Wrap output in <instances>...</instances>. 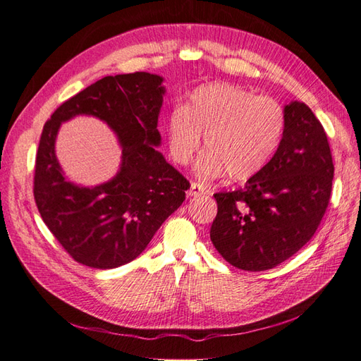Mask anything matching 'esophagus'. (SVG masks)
Here are the masks:
<instances>
[{"label": "esophagus", "mask_w": 361, "mask_h": 361, "mask_svg": "<svg viewBox=\"0 0 361 361\" xmlns=\"http://www.w3.org/2000/svg\"><path fill=\"white\" fill-rule=\"evenodd\" d=\"M206 194V188L203 184H200L197 181H192L190 183V190H189V197H200Z\"/></svg>", "instance_id": "obj_1"}]
</instances>
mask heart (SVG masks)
Returning <instances> with one entry per match:
<instances>
[{
  "label": "heart",
  "instance_id": "1",
  "mask_svg": "<svg viewBox=\"0 0 361 361\" xmlns=\"http://www.w3.org/2000/svg\"><path fill=\"white\" fill-rule=\"evenodd\" d=\"M288 126L286 109L272 97L231 82H209L189 94L167 120L173 160L186 164L204 135L206 152L197 163L201 178L228 172L235 181L255 177L279 150Z\"/></svg>",
  "mask_w": 361,
  "mask_h": 361
}]
</instances>
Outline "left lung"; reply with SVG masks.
I'll return each instance as SVG.
<instances>
[{
	"mask_svg": "<svg viewBox=\"0 0 361 361\" xmlns=\"http://www.w3.org/2000/svg\"><path fill=\"white\" fill-rule=\"evenodd\" d=\"M288 126L272 160L245 188L216 192L215 249L243 271H267L314 237L328 209L334 163L322 123L305 103L286 107Z\"/></svg>",
	"mask_w": 361,
	"mask_h": 361,
	"instance_id": "left-lung-1",
	"label": "left lung"
}]
</instances>
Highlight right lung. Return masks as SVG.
Wrapping results in <instances>:
<instances>
[{
    "label": "right lung",
    "mask_w": 361,
    "mask_h": 361,
    "mask_svg": "<svg viewBox=\"0 0 361 361\" xmlns=\"http://www.w3.org/2000/svg\"><path fill=\"white\" fill-rule=\"evenodd\" d=\"M163 78L147 72L104 77L64 102L46 121L35 160L33 197L41 219L75 262L114 269L135 259L186 198L189 181L154 146ZM94 114L119 137L121 172L95 188L67 182L54 157L59 124Z\"/></svg>",
    "instance_id": "obj_1"
}]
</instances>
